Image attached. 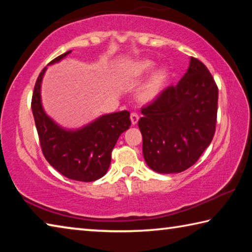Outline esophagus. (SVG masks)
<instances>
[{
  "instance_id": "esophagus-1",
  "label": "esophagus",
  "mask_w": 252,
  "mask_h": 252,
  "mask_svg": "<svg viewBox=\"0 0 252 252\" xmlns=\"http://www.w3.org/2000/svg\"><path fill=\"white\" fill-rule=\"evenodd\" d=\"M130 119H131L132 126H135L136 123H138V121H139V116H138V114H136V113L132 112L131 116H130Z\"/></svg>"
}]
</instances>
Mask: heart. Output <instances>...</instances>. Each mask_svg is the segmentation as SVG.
Masks as SVG:
<instances>
[{"label": "heart", "mask_w": 252, "mask_h": 252, "mask_svg": "<svg viewBox=\"0 0 252 252\" xmlns=\"http://www.w3.org/2000/svg\"><path fill=\"white\" fill-rule=\"evenodd\" d=\"M153 67H155V62L143 60V61L134 62L132 64L126 65L121 71V75L126 79L139 78V76L149 73ZM168 78L169 72L167 69H159L156 71L144 85L141 92H140V100L142 102H151L152 100H155L160 94Z\"/></svg>", "instance_id": "heart-1"}]
</instances>
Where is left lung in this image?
Returning a JSON list of instances; mask_svg holds the SVG:
<instances>
[{
  "instance_id": "obj_1",
  "label": "left lung",
  "mask_w": 252,
  "mask_h": 252,
  "mask_svg": "<svg viewBox=\"0 0 252 252\" xmlns=\"http://www.w3.org/2000/svg\"><path fill=\"white\" fill-rule=\"evenodd\" d=\"M217 111L218 87L207 66L191 58L179 83L141 109L138 125L147 164L159 173H179L193 165L212 141Z\"/></svg>"
}]
</instances>
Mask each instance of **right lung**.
Returning a JSON list of instances; mask_svg holds the SVG:
<instances>
[{
	"label": "right lung",
	"instance_id": "right-lung-1",
	"mask_svg": "<svg viewBox=\"0 0 252 252\" xmlns=\"http://www.w3.org/2000/svg\"><path fill=\"white\" fill-rule=\"evenodd\" d=\"M71 51L59 55L50 64L61 61ZM46 67L41 71L32 95V112L40 144L46 161L63 176L76 181L91 182L104 176L111 153L119 136L131 126L129 111L105 114L78 130H65L44 112L41 103V83Z\"/></svg>",
	"mask_w": 252,
	"mask_h": 252
}]
</instances>
